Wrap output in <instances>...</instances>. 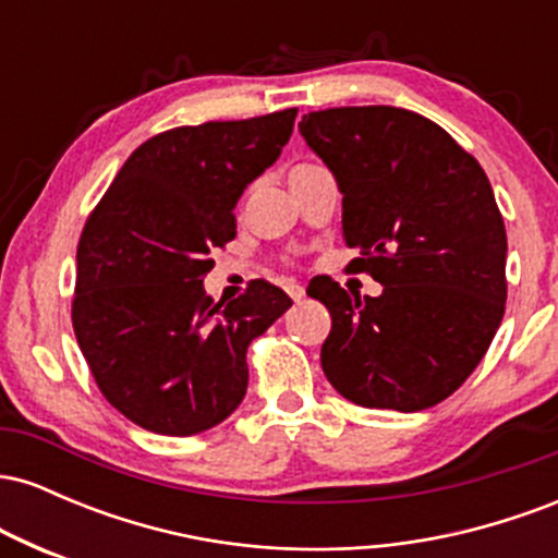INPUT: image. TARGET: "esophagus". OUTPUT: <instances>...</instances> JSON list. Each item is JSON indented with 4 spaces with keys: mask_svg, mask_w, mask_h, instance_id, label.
Masks as SVG:
<instances>
[{
    "mask_svg": "<svg viewBox=\"0 0 558 558\" xmlns=\"http://www.w3.org/2000/svg\"><path fill=\"white\" fill-rule=\"evenodd\" d=\"M286 293H288V296H291L293 301H301V299H304V288H301V286H286Z\"/></svg>",
    "mask_w": 558,
    "mask_h": 558,
    "instance_id": "1",
    "label": "esophagus"
}]
</instances>
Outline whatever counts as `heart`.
I'll return each mask as SVG.
<instances>
[{"instance_id":"obj_1","label":"heart","mask_w":558,"mask_h":558,"mask_svg":"<svg viewBox=\"0 0 558 558\" xmlns=\"http://www.w3.org/2000/svg\"><path fill=\"white\" fill-rule=\"evenodd\" d=\"M310 168H315V165H296V168L291 170V175H296V172H304V170H310Z\"/></svg>"}]
</instances>
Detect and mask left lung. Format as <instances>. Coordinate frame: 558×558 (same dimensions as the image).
<instances>
[{
    "mask_svg": "<svg viewBox=\"0 0 558 558\" xmlns=\"http://www.w3.org/2000/svg\"><path fill=\"white\" fill-rule=\"evenodd\" d=\"M343 194L354 272L380 296L336 280L323 369L343 399L420 412L453 393L485 356L506 310V228L485 170L440 125L401 107H332L299 123ZM312 287V283H310Z\"/></svg>",
    "mask_w": 558,
    "mask_h": 558,
    "instance_id": "obj_1",
    "label": "left lung"
}]
</instances>
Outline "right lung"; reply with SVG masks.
<instances>
[{
  "label": "right lung",
  "instance_id": "1",
  "mask_svg": "<svg viewBox=\"0 0 558 558\" xmlns=\"http://www.w3.org/2000/svg\"><path fill=\"white\" fill-rule=\"evenodd\" d=\"M296 107L157 133L138 146L83 226L73 330L96 386L123 417L196 435L243 401L246 349L291 299L254 280L213 301L209 254L235 239L233 207L288 144Z\"/></svg>",
  "mask_w": 558,
  "mask_h": 558
}]
</instances>
